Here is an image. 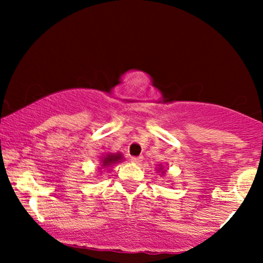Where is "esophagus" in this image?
<instances>
[{
    "label": "esophagus",
    "instance_id": "1",
    "mask_svg": "<svg viewBox=\"0 0 263 263\" xmlns=\"http://www.w3.org/2000/svg\"><path fill=\"white\" fill-rule=\"evenodd\" d=\"M130 160H132V163H134V164H140L142 161V157H132Z\"/></svg>",
    "mask_w": 263,
    "mask_h": 263
}]
</instances>
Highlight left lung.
I'll return each mask as SVG.
<instances>
[{
  "instance_id": "1",
  "label": "left lung",
  "mask_w": 263,
  "mask_h": 263,
  "mask_svg": "<svg viewBox=\"0 0 263 263\" xmlns=\"http://www.w3.org/2000/svg\"><path fill=\"white\" fill-rule=\"evenodd\" d=\"M159 170H161V172H163V174H164V172H165V171H163V166H160Z\"/></svg>"
}]
</instances>
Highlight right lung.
Masks as SVG:
<instances>
[{
  "instance_id": "add662e5",
  "label": "right lung",
  "mask_w": 263,
  "mask_h": 263,
  "mask_svg": "<svg viewBox=\"0 0 263 263\" xmlns=\"http://www.w3.org/2000/svg\"><path fill=\"white\" fill-rule=\"evenodd\" d=\"M122 158L123 157H122V154L120 153H116V154L110 153V154H106V156H104L102 158V160H100V163H102L103 168H107L109 166H111V165L120 163Z\"/></svg>"
}]
</instances>
